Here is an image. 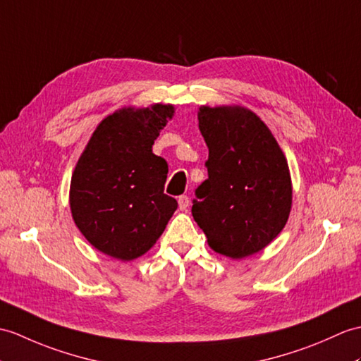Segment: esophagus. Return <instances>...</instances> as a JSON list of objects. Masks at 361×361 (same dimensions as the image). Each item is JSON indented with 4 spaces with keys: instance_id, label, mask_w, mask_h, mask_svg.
I'll return each mask as SVG.
<instances>
[{
    "instance_id": "1",
    "label": "esophagus",
    "mask_w": 361,
    "mask_h": 361,
    "mask_svg": "<svg viewBox=\"0 0 361 361\" xmlns=\"http://www.w3.org/2000/svg\"><path fill=\"white\" fill-rule=\"evenodd\" d=\"M189 203H190V200H189L188 195H180V197H178V207H180V211H186V209L189 207Z\"/></svg>"
}]
</instances>
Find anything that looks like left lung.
<instances>
[{"mask_svg":"<svg viewBox=\"0 0 361 361\" xmlns=\"http://www.w3.org/2000/svg\"><path fill=\"white\" fill-rule=\"evenodd\" d=\"M198 128L209 178L195 190L192 215L215 252L240 259L283 231L292 206L289 166L269 128L241 106H201Z\"/></svg>","mask_w":361,"mask_h":361,"instance_id":"8db88e82","label":"left lung"}]
</instances>
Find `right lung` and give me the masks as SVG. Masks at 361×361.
Listing matches in <instances>:
<instances>
[{"instance_id":"right-lung-1","label":"right lung","mask_w":361,"mask_h":361,"mask_svg":"<svg viewBox=\"0 0 361 361\" xmlns=\"http://www.w3.org/2000/svg\"><path fill=\"white\" fill-rule=\"evenodd\" d=\"M172 104L124 107L98 124L71 181V211L92 246L121 262L152 247L177 211L164 194L167 163L152 152Z\"/></svg>"}]
</instances>
